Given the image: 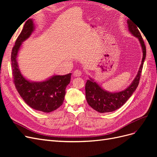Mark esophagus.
Wrapping results in <instances>:
<instances>
[{
    "mask_svg": "<svg viewBox=\"0 0 157 157\" xmlns=\"http://www.w3.org/2000/svg\"><path fill=\"white\" fill-rule=\"evenodd\" d=\"M73 75L75 77H80L82 75V71L79 69H77L74 71Z\"/></svg>",
    "mask_w": 157,
    "mask_h": 157,
    "instance_id": "obj_1",
    "label": "esophagus"
}]
</instances>
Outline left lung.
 I'll list each match as a JSON object with an SVG mask.
<instances>
[{"mask_svg": "<svg viewBox=\"0 0 157 157\" xmlns=\"http://www.w3.org/2000/svg\"><path fill=\"white\" fill-rule=\"evenodd\" d=\"M128 30L132 34L138 39L142 51H143V58L141 64L136 78L131 84L124 90L118 92H109L103 90L92 78L88 80L85 86L86 91V99L88 105L94 110L99 113L112 112L121 107L130 98L132 94L139 84L141 73L146 56V48L144 41L142 38L137 26L133 23L131 20L127 21Z\"/></svg>", "mask_w": 157, "mask_h": 157, "instance_id": "left-lung-1", "label": "left lung"}]
</instances>
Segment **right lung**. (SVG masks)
I'll return each instance as SVG.
<instances>
[{
	"instance_id": "obj_1",
	"label": "right lung",
	"mask_w": 157,
	"mask_h": 157,
	"mask_svg": "<svg viewBox=\"0 0 157 157\" xmlns=\"http://www.w3.org/2000/svg\"><path fill=\"white\" fill-rule=\"evenodd\" d=\"M34 30V23L29 19L25 22L12 48L11 61L13 82L18 93L28 105L37 111L50 113L63 104L65 88L70 82L71 73L54 75L42 82H31L23 77L18 67L17 57L22 42L31 36Z\"/></svg>"
}]
</instances>
